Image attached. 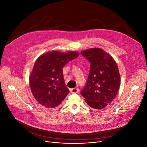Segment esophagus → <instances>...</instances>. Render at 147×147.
Listing matches in <instances>:
<instances>
[{
    "mask_svg": "<svg viewBox=\"0 0 147 147\" xmlns=\"http://www.w3.org/2000/svg\"><path fill=\"white\" fill-rule=\"evenodd\" d=\"M79 91V89L78 88H73V89H71L70 90V92H71V93H73V94L78 93Z\"/></svg>",
    "mask_w": 147,
    "mask_h": 147,
    "instance_id": "1",
    "label": "esophagus"
}]
</instances>
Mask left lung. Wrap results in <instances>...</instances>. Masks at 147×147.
Masks as SVG:
<instances>
[{
  "label": "left lung",
  "mask_w": 147,
  "mask_h": 147,
  "mask_svg": "<svg viewBox=\"0 0 147 147\" xmlns=\"http://www.w3.org/2000/svg\"><path fill=\"white\" fill-rule=\"evenodd\" d=\"M90 64L86 85L80 94L86 102L95 109H102L116 96L120 85L117 65L113 57L100 48L81 52Z\"/></svg>",
  "instance_id": "left-lung-1"
}]
</instances>
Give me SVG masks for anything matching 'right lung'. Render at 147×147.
Listing matches in <instances>:
<instances>
[{
  "mask_svg": "<svg viewBox=\"0 0 147 147\" xmlns=\"http://www.w3.org/2000/svg\"><path fill=\"white\" fill-rule=\"evenodd\" d=\"M79 56L74 51H53L36 61L29 78L31 90L36 101L46 109L60 105L69 93L64 80L63 68Z\"/></svg>",
  "mask_w": 147,
  "mask_h": 147,
  "instance_id": "obj_1",
  "label": "right lung"
}]
</instances>
